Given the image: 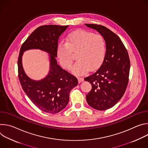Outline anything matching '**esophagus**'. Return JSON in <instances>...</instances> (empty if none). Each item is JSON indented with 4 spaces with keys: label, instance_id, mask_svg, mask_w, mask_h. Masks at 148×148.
Wrapping results in <instances>:
<instances>
[{
    "label": "esophagus",
    "instance_id": "esophagus-1",
    "mask_svg": "<svg viewBox=\"0 0 148 148\" xmlns=\"http://www.w3.org/2000/svg\"><path fill=\"white\" fill-rule=\"evenodd\" d=\"M78 82H83V81H84V78H83V77H78Z\"/></svg>",
    "mask_w": 148,
    "mask_h": 148
}]
</instances>
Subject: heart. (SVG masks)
<instances>
[{"mask_svg": "<svg viewBox=\"0 0 148 148\" xmlns=\"http://www.w3.org/2000/svg\"><path fill=\"white\" fill-rule=\"evenodd\" d=\"M106 50V42L102 36L86 30H77L69 34L66 43L58 45L57 54L61 64L70 70L74 61L73 53H77L78 61L71 70L75 74L82 75L101 66Z\"/></svg>", "mask_w": 148, "mask_h": 148, "instance_id": "obj_1", "label": "heart"}]
</instances>
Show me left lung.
I'll return each instance as SVG.
<instances>
[{
	"label": "left lung",
	"instance_id": "left-lung-1",
	"mask_svg": "<svg viewBox=\"0 0 148 148\" xmlns=\"http://www.w3.org/2000/svg\"><path fill=\"white\" fill-rule=\"evenodd\" d=\"M96 30L106 42V54L99 69L84 78L92 86L86 96L92 108L103 111L111 108L123 97L127 87L130 60L127 50L120 38L102 25L86 24Z\"/></svg>",
	"mask_w": 148,
	"mask_h": 148
}]
</instances>
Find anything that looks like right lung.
<instances>
[{
    "mask_svg": "<svg viewBox=\"0 0 148 148\" xmlns=\"http://www.w3.org/2000/svg\"><path fill=\"white\" fill-rule=\"evenodd\" d=\"M69 26L45 25L37 28L20 48L17 61L18 76L21 86L32 102L43 112L56 114L69 103L70 91L78 85L77 78L61 69L56 59L60 36ZM39 49L50 55L49 74L43 80L34 81L26 74L22 66L23 52Z\"/></svg>",
    "mask_w": 148,
    "mask_h": 148,
    "instance_id": "right-lung-1",
    "label": "right lung"
}]
</instances>
